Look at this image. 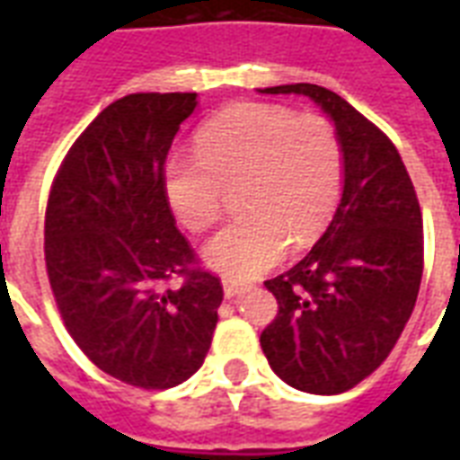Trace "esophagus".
I'll return each instance as SVG.
<instances>
[{"instance_id":"34e87169","label":"esophagus","mask_w":460,"mask_h":460,"mask_svg":"<svg viewBox=\"0 0 460 460\" xmlns=\"http://www.w3.org/2000/svg\"><path fill=\"white\" fill-rule=\"evenodd\" d=\"M222 287H224V296H226V298H236V296L245 288V284L243 281H236V279H224Z\"/></svg>"}]
</instances>
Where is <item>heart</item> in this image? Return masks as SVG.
I'll list each match as a JSON object with an SVG mask.
<instances>
[{
  "instance_id": "b5f03b06",
  "label": "heart",
  "mask_w": 460,
  "mask_h": 460,
  "mask_svg": "<svg viewBox=\"0 0 460 460\" xmlns=\"http://www.w3.org/2000/svg\"><path fill=\"white\" fill-rule=\"evenodd\" d=\"M343 157L334 126L267 102H236L195 133V155L162 169L169 208L200 234L222 215L224 188H241L248 215L202 245V262L226 277H255L287 258L291 241L320 236L341 193Z\"/></svg>"
}]
</instances>
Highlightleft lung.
<instances>
[{
  "instance_id": "obj_1",
  "label": "left lung",
  "mask_w": 460,
  "mask_h": 460,
  "mask_svg": "<svg viewBox=\"0 0 460 460\" xmlns=\"http://www.w3.org/2000/svg\"><path fill=\"white\" fill-rule=\"evenodd\" d=\"M310 97L334 126L341 200L313 251L265 281L279 313L260 334L270 367L307 394L349 392L399 341L422 279V215L401 155L343 97L313 83L260 88Z\"/></svg>"
}]
</instances>
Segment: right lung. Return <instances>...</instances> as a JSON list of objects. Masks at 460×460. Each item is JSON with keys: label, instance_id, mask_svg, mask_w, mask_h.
Masks as SVG:
<instances>
[{"label": "right lung", "instance_id": "right-lung-1", "mask_svg": "<svg viewBox=\"0 0 460 460\" xmlns=\"http://www.w3.org/2000/svg\"><path fill=\"white\" fill-rule=\"evenodd\" d=\"M198 93H136L68 150L45 215V262L68 334L111 377L169 389L205 363L224 291L195 270L162 186ZM183 276L181 288L165 284Z\"/></svg>", "mask_w": 460, "mask_h": 460}]
</instances>
